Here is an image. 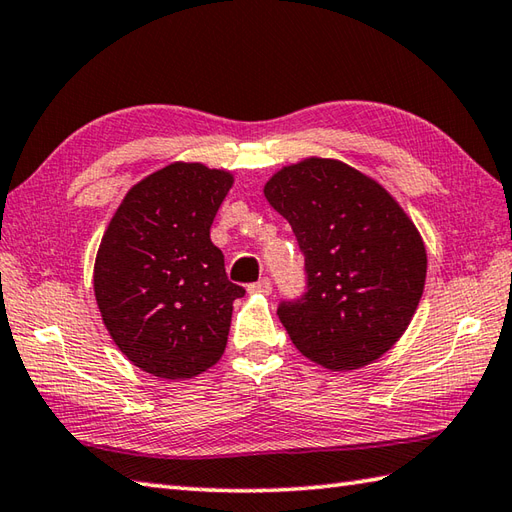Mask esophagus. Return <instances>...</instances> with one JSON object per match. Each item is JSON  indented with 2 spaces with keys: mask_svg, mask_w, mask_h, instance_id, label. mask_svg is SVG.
<instances>
[{
  "mask_svg": "<svg viewBox=\"0 0 512 512\" xmlns=\"http://www.w3.org/2000/svg\"><path fill=\"white\" fill-rule=\"evenodd\" d=\"M248 292H253V295H270V292H273V284H270L268 277H264L255 281V284H250Z\"/></svg>",
  "mask_w": 512,
  "mask_h": 512,
  "instance_id": "1",
  "label": "esophagus"
}]
</instances>
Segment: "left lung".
Wrapping results in <instances>:
<instances>
[{
    "mask_svg": "<svg viewBox=\"0 0 512 512\" xmlns=\"http://www.w3.org/2000/svg\"><path fill=\"white\" fill-rule=\"evenodd\" d=\"M306 257L308 292L277 314L297 350L332 372L383 356L405 334L427 279L416 224L383 184L332 158H306L264 187Z\"/></svg>",
    "mask_w": 512,
    "mask_h": 512,
    "instance_id": "8db88e82",
    "label": "left lung"
}]
</instances>
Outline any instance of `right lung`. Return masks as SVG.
Masks as SVG:
<instances>
[{
	"mask_svg": "<svg viewBox=\"0 0 512 512\" xmlns=\"http://www.w3.org/2000/svg\"><path fill=\"white\" fill-rule=\"evenodd\" d=\"M233 173L171 162L127 191L101 239L94 295L107 332L129 361L165 380H187L220 361L233 301L213 217Z\"/></svg>",
	"mask_w": 512,
	"mask_h": 512,
	"instance_id": "right-lung-1",
	"label": "right lung"
}]
</instances>
